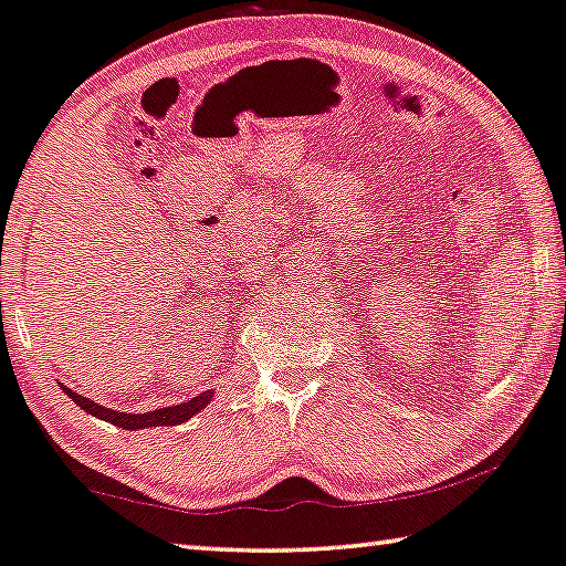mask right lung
Here are the masks:
<instances>
[{"label":"right lung","instance_id":"1","mask_svg":"<svg viewBox=\"0 0 566 566\" xmlns=\"http://www.w3.org/2000/svg\"><path fill=\"white\" fill-rule=\"evenodd\" d=\"M63 391L71 396V399L78 403L83 411H88V415H94L104 421H112V424L122 427V429H149V427H175V424H182V421H188L190 417H196L200 409L208 407L210 396L213 391H202L198 396H192L190 401L185 403H175V407H163V409H155V411H145V415H126V411H114V409H106L101 407V403L86 399V396L75 394L71 389Z\"/></svg>","mask_w":566,"mask_h":566}]
</instances>
